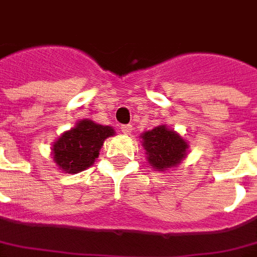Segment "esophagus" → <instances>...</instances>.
<instances>
[{"instance_id": "34e87169", "label": "esophagus", "mask_w": 257, "mask_h": 257, "mask_svg": "<svg viewBox=\"0 0 257 257\" xmlns=\"http://www.w3.org/2000/svg\"><path fill=\"white\" fill-rule=\"evenodd\" d=\"M120 128H121V132L124 133V135H131V132H132V125L131 124L121 125Z\"/></svg>"}]
</instances>
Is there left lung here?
I'll use <instances>...</instances> for the list:
<instances>
[{
    "label": "left lung",
    "mask_w": 257,
    "mask_h": 257,
    "mask_svg": "<svg viewBox=\"0 0 257 257\" xmlns=\"http://www.w3.org/2000/svg\"><path fill=\"white\" fill-rule=\"evenodd\" d=\"M140 139L145 149L146 161L154 171L166 172L178 167L188 155V141L166 124L145 131Z\"/></svg>",
    "instance_id": "obj_1"
}]
</instances>
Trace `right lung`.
<instances>
[{"label":"right lung","mask_w":257,"mask_h":257,"mask_svg":"<svg viewBox=\"0 0 257 257\" xmlns=\"http://www.w3.org/2000/svg\"><path fill=\"white\" fill-rule=\"evenodd\" d=\"M112 136V126L82 118L52 144V158L62 172L78 174L94 165L104 141Z\"/></svg>","instance_id":"add662e5"}]
</instances>
